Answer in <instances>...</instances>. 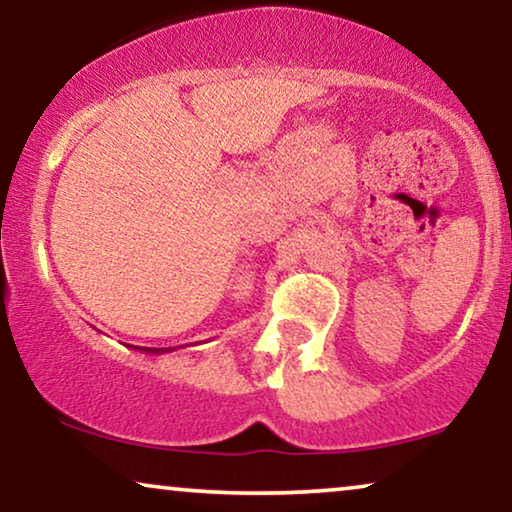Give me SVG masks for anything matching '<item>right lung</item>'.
<instances>
[{
    "label": "right lung",
    "instance_id": "obj_1",
    "mask_svg": "<svg viewBox=\"0 0 512 512\" xmlns=\"http://www.w3.org/2000/svg\"><path fill=\"white\" fill-rule=\"evenodd\" d=\"M142 352H146V354H163V352H167V349H153V347H142Z\"/></svg>",
    "mask_w": 512,
    "mask_h": 512
}]
</instances>
